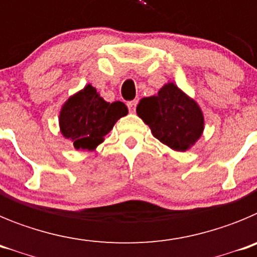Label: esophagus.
<instances>
[{"label":"esophagus","instance_id":"34e87169","mask_svg":"<svg viewBox=\"0 0 257 257\" xmlns=\"http://www.w3.org/2000/svg\"><path fill=\"white\" fill-rule=\"evenodd\" d=\"M136 105H138V100H131L127 103V106H128V109H130L131 112H135Z\"/></svg>","mask_w":257,"mask_h":257}]
</instances>
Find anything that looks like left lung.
Returning <instances> with one entry per match:
<instances>
[{
  "label": "left lung",
  "mask_w": 257,
  "mask_h": 257,
  "mask_svg": "<svg viewBox=\"0 0 257 257\" xmlns=\"http://www.w3.org/2000/svg\"><path fill=\"white\" fill-rule=\"evenodd\" d=\"M136 113L154 138L174 151L189 149L203 131L201 108L174 83L163 86L157 96L142 99Z\"/></svg>",
  "instance_id": "8db88e82"
}]
</instances>
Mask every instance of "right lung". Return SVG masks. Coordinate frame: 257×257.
Wrapping results in <instances>:
<instances>
[{"label":"right lung","mask_w":257,"mask_h":257,"mask_svg":"<svg viewBox=\"0 0 257 257\" xmlns=\"http://www.w3.org/2000/svg\"><path fill=\"white\" fill-rule=\"evenodd\" d=\"M127 112L122 101L106 103L91 85H87L65 101L59 123L61 134L73 142L74 148L92 151Z\"/></svg>","instance_id":"1"}]
</instances>
